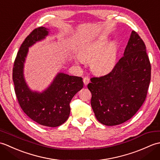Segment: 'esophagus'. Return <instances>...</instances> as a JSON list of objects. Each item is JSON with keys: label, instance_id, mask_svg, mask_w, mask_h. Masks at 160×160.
<instances>
[{"label": "esophagus", "instance_id": "obj_1", "mask_svg": "<svg viewBox=\"0 0 160 160\" xmlns=\"http://www.w3.org/2000/svg\"><path fill=\"white\" fill-rule=\"evenodd\" d=\"M89 81H90V79H89V77H84V78H83V82H84V85L85 86H87V84H88V83L89 82Z\"/></svg>", "mask_w": 160, "mask_h": 160}]
</instances>
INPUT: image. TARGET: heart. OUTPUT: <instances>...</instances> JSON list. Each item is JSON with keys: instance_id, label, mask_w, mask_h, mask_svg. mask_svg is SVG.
I'll list each match as a JSON object with an SVG mask.
<instances>
[{"instance_id": "1", "label": "heart", "mask_w": 160, "mask_h": 160, "mask_svg": "<svg viewBox=\"0 0 160 160\" xmlns=\"http://www.w3.org/2000/svg\"><path fill=\"white\" fill-rule=\"evenodd\" d=\"M108 38L101 36L84 47L78 57L80 62L91 60V69L99 74L109 73L116 65L118 56V47L115 41L108 42Z\"/></svg>"}]
</instances>
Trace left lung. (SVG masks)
Instances as JSON below:
<instances>
[{"mask_svg": "<svg viewBox=\"0 0 160 160\" xmlns=\"http://www.w3.org/2000/svg\"><path fill=\"white\" fill-rule=\"evenodd\" d=\"M151 67L143 40L132 31L124 56L109 73L91 78L88 89L97 120L106 126L124 123L137 113L147 98Z\"/></svg>", "mask_w": 160, "mask_h": 160, "instance_id": "obj_1", "label": "left lung"}]
</instances>
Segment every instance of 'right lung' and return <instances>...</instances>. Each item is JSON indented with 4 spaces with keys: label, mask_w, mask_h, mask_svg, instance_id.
Listing matches in <instances>:
<instances>
[{
    "label": "right lung",
    "mask_w": 160,
    "mask_h": 160,
    "mask_svg": "<svg viewBox=\"0 0 160 160\" xmlns=\"http://www.w3.org/2000/svg\"><path fill=\"white\" fill-rule=\"evenodd\" d=\"M48 34V29L40 27L27 37L17 53L12 78L17 99L24 113L40 125L56 127L69 118L71 100L82 89L83 81L80 77L58 73L42 92L29 89L24 77V63L29 47L45 39Z\"/></svg>",
    "instance_id": "right-lung-1"
}]
</instances>
